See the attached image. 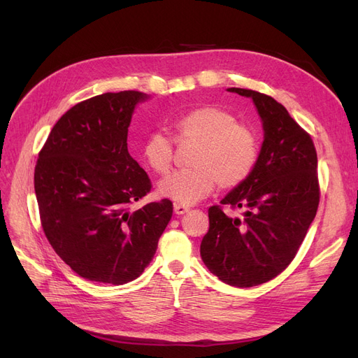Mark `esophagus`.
I'll use <instances>...</instances> for the list:
<instances>
[{
  "label": "esophagus",
  "instance_id": "34e87169",
  "mask_svg": "<svg viewBox=\"0 0 358 358\" xmlns=\"http://www.w3.org/2000/svg\"><path fill=\"white\" fill-rule=\"evenodd\" d=\"M189 210H190L189 206L181 204V203H176V204H174V212H176L177 215H184V213H187Z\"/></svg>",
  "mask_w": 358,
  "mask_h": 358
}]
</instances>
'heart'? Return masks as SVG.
Wrapping results in <instances>:
<instances>
[{
    "label": "heart",
    "mask_w": 358,
    "mask_h": 358,
    "mask_svg": "<svg viewBox=\"0 0 358 358\" xmlns=\"http://www.w3.org/2000/svg\"><path fill=\"white\" fill-rule=\"evenodd\" d=\"M173 135L180 146L196 145L189 159L192 168L181 169L159 184V193L178 203H197L208 197L216 184L234 189L251 176L259 157L255 131L219 107L189 111L174 122ZM141 157L154 173L166 176L174 161L171 138L164 131H152L142 145Z\"/></svg>",
    "instance_id": "obj_1"
}]
</instances>
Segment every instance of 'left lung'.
<instances>
[{
	"mask_svg": "<svg viewBox=\"0 0 358 358\" xmlns=\"http://www.w3.org/2000/svg\"><path fill=\"white\" fill-rule=\"evenodd\" d=\"M228 91L252 99L264 142L251 176L220 201L242 208L243 217L212 206L200 255L223 283L252 287L285 271L302 245L321 197L317 157L310 135L283 104L254 90Z\"/></svg>",
	"mask_w": 358,
	"mask_h": 358,
	"instance_id": "1",
	"label": "left lung"
}]
</instances>
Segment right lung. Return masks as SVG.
I'll list each match as a JSON object with an SVG mask.
<instances>
[{
  "label": "right lung",
  "mask_w": 358,
  "mask_h": 358,
  "mask_svg": "<svg viewBox=\"0 0 358 358\" xmlns=\"http://www.w3.org/2000/svg\"><path fill=\"white\" fill-rule=\"evenodd\" d=\"M145 99L129 90L75 104L50 130L34 166L43 232L65 264L90 281L119 286L139 277L173 216L168 199L130 210L152 190L127 150L131 113Z\"/></svg>",
  "instance_id": "right-lung-1"
}]
</instances>
